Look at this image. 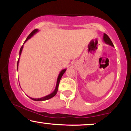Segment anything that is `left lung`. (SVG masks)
Here are the masks:
<instances>
[{
  "instance_id": "left-lung-1",
  "label": "left lung",
  "mask_w": 131,
  "mask_h": 131,
  "mask_svg": "<svg viewBox=\"0 0 131 131\" xmlns=\"http://www.w3.org/2000/svg\"><path fill=\"white\" fill-rule=\"evenodd\" d=\"M103 41H104L106 43V44H108V45H110V46L114 47L113 44V43L112 42V40H111L110 39V37L108 36L106 34H103Z\"/></svg>"
}]
</instances>
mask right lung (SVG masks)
<instances>
[{
  "instance_id": "1",
  "label": "right lung",
  "mask_w": 131,
  "mask_h": 131,
  "mask_svg": "<svg viewBox=\"0 0 131 131\" xmlns=\"http://www.w3.org/2000/svg\"><path fill=\"white\" fill-rule=\"evenodd\" d=\"M39 31V30L37 29H34V31H32V32H31V34H29V36H28V37L26 38V40L25 41V43L28 40V39H29L30 38H31V37H32L34 35V34H36V33L37 32ZM23 43V44H24ZM23 49V45L21 46V47L20 49V50H19V57H20V55L21 54V52H22V50ZM19 57L18 58V62H17V70L18 69V63H19ZM66 70H67V69H64V70H62L60 72L59 74H58V78H57V84H56V87H55V90H54L53 92H52V93L50 94L47 95L45 96V97H41V98H38V99H34V98H32V97H29L30 99H32V100H34V101H44V100H49V99H50L51 98H52V97H54V96L55 95L57 94V91H58V85H59V83H60V79L61 77H62V76L63 75V74L64 73V72L66 71Z\"/></svg>"
}]
</instances>
